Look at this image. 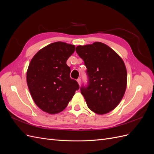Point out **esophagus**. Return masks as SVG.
<instances>
[{
    "instance_id": "obj_1",
    "label": "esophagus",
    "mask_w": 154,
    "mask_h": 154,
    "mask_svg": "<svg viewBox=\"0 0 154 154\" xmlns=\"http://www.w3.org/2000/svg\"><path fill=\"white\" fill-rule=\"evenodd\" d=\"M77 82L78 83L79 85H80L81 84V79L80 78H78V80H77Z\"/></svg>"
}]
</instances>
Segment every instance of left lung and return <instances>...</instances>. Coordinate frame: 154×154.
<instances>
[{
    "label": "left lung",
    "instance_id": "1",
    "mask_svg": "<svg viewBox=\"0 0 154 154\" xmlns=\"http://www.w3.org/2000/svg\"><path fill=\"white\" fill-rule=\"evenodd\" d=\"M76 51L87 68L88 85L80 88L92 112L105 114L120 103L127 88V72L122 58L106 44L78 45Z\"/></svg>",
    "mask_w": 154,
    "mask_h": 154
}]
</instances>
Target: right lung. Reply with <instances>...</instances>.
Returning a JSON list of instances; mask_svg holds the SVG:
<instances>
[{"label": "right lung", "instance_id": "1", "mask_svg": "<svg viewBox=\"0 0 154 154\" xmlns=\"http://www.w3.org/2000/svg\"><path fill=\"white\" fill-rule=\"evenodd\" d=\"M75 46L62 42L50 44L36 53L27 71V83L35 104L54 114L66 108L79 85L70 78L66 64Z\"/></svg>", "mask_w": 154, "mask_h": 154}]
</instances>
